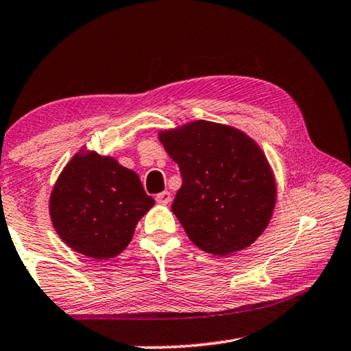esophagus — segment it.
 Instances as JSON below:
<instances>
[{
	"mask_svg": "<svg viewBox=\"0 0 351 351\" xmlns=\"http://www.w3.org/2000/svg\"><path fill=\"white\" fill-rule=\"evenodd\" d=\"M155 199H156L158 204H162V206H167V204L171 201V195H170V192H167V190H165V192H162V193H158Z\"/></svg>",
	"mask_w": 351,
	"mask_h": 351,
	"instance_id": "1",
	"label": "esophagus"
}]
</instances>
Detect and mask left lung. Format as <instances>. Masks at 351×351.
Returning <instances> with one entry per match:
<instances>
[{"label": "left lung", "mask_w": 351, "mask_h": 351, "mask_svg": "<svg viewBox=\"0 0 351 351\" xmlns=\"http://www.w3.org/2000/svg\"><path fill=\"white\" fill-rule=\"evenodd\" d=\"M180 165L171 212L189 239L215 256L250 247L276 206V178L264 150L237 127L197 119L158 132Z\"/></svg>", "instance_id": "left-lung-1"}]
</instances>
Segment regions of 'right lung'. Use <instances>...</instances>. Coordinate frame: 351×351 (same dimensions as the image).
I'll use <instances>...</instances> for the list:
<instances>
[{
  "instance_id": "add662e5",
  "label": "right lung",
  "mask_w": 351,
  "mask_h": 351,
  "mask_svg": "<svg viewBox=\"0 0 351 351\" xmlns=\"http://www.w3.org/2000/svg\"><path fill=\"white\" fill-rule=\"evenodd\" d=\"M155 206L139 176L87 147L70 158L49 197L50 221L73 252L95 261L118 256Z\"/></svg>"
}]
</instances>
